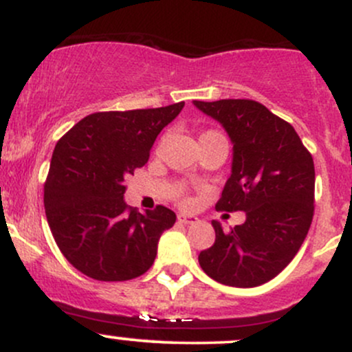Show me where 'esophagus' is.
Masks as SVG:
<instances>
[{"label": "esophagus", "instance_id": "esophagus-1", "mask_svg": "<svg viewBox=\"0 0 352 352\" xmlns=\"http://www.w3.org/2000/svg\"><path fill=\"white\" fill-rule=\"evenodd\" d=\"M179 221L180 223H184V225H193V223H199V217H195V215H188V213H179Z\"/></svg>", "mask_w": 352, "mask_h": 352}]
</instances>
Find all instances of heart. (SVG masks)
Listing matches in <instances>:
<instances>
[{
	"label": "heart",
	"instance_id": "b5f03b06",
	"mask_svg": "<svg viewBox=\"0 0 352 352\" xmlns=\"http://www.w3.org/2000/svg\"><path fill=\"white\" fill-rule=\"evenodd\" d=\"M210 134H218V132H205L204 135H210ZM201 135V137H204ZM175 197L177 199H179L180 201H184V204H190V200L187 199V195H185V190L182 188V187H177V190H175Z\"/></svg>",
	"mask_w": 352,
	"mask_h": 352
}]
</instances>
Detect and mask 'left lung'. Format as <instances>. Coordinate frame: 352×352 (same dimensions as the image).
I'll list each match as a JSON object with an SVG mask.
<instances>
[{
    "label": "left lung",
    "mask_w": 352,
    "mask_h": 352,
    "mask_svg": "<svg viewBox=\"0 0 352 352\" xmlns=\"http://www.w3.org/2000/svg\"><path fill=\"white\" fill-rule=\"evenodd\" d=\"M223 125L233 144L232 173L217 210L245 212V223L223 232L199 263L221 285L253 288L273 280L301 248L314 212V164L292 124L250 99L193 100Z\"/></svg>",
    "instance_id": "8db88e82"
}]
</instances>
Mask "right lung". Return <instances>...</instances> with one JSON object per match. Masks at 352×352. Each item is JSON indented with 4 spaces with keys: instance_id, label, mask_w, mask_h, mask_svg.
<instances>
[{
    "instance_id": "obj_1",
    "label": "right lung",
    "mask_w": 352,
    "mask_h": 352,
    "mask_svg": "<svg viewBox=\"0 0 352 352\" xmlns=\"http://www.w3.org/2000/svg\"><path fill=\"white\" fill-rule=\"evenodd\" d=\"M185 102L96 112L59 139L44 184L51 233L66 260L98 281H127L153 265L177 217L157 205L139 213L124 201L125 179L147 164L160 131Z\"/></svg>"
}]
</instances>
